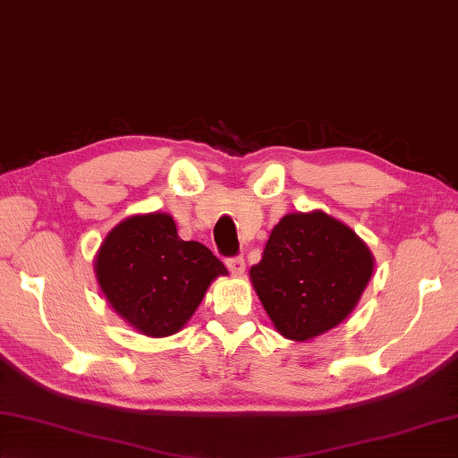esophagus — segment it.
<instances>
[{"label":"esophagus","instance_id":"esophagus-1","mask_svg":"<svg viewBox=\"0 0 458 458\" xmlns=\"http://www.w3.org/2000/svg\"><path fill=\"white\" fill-rule=\"evenodd\" d=\"M226 266L230 267V272L236 274V276H242V274H244V270H246V262H244V258H242V256L228 258L226 259Z\"/></svg>","mask_w":458,"mask_h":458}]
</instances>
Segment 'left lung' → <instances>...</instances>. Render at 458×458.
<instances>
[{
	"label": "left lung",
	"instance_id": "8db88e82",
	"mask_svg": "<svg viewBox=\"0 0 458 458\" xmlns=\"http://www.w3.org/2000/svg\"><path fill=\"white\" fill-rule=\"evenodd\" d=\"M373 254L344 222L321 210L276 224L250 280L284 337L308 342L352 313L373 274Z\"/></svg>",
	"mask_w": 458,
	"mask_h": 458
}]
</instances>
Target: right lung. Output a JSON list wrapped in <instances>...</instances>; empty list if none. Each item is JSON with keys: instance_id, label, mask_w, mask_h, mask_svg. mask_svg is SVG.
<instances>
[{"instance_id": "right-lung-1", "label": "right lung", "mask_w": 458, "mask_h": 458, "mask_svg": "<svg viewBox=\"0 0 458 458\" xmlns=\"http://www.w3.org/2000/svg\"><path fill=\"white\" fill-rule=\"evenodd\" d=\"M228 270L200 242H184L170 214L129 216L105 236L95 276L106 301L148 337L181 331L208 285Z\"/></svg>"}]
</instances>
